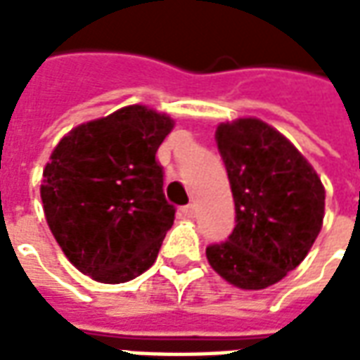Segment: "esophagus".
I'll return each instance as SVG.
<instances>
[{
  "mask_svg": "<svg viewBox=\"0 0 360 360\" xmlns=\"http://www.w3.org/2000/svg\"><path fill=\"white\" fill-rule=\"evenodd\" d=\"M181 214H183L185 218H193V216L196 214V206L195 204H187V206H183V208H181Z\"/></svg>",
  "mask_w": 360,
  "mask_h": 360,
  "instance_id": "obj_1",
  "label": "esophagus"
}]
</instances>
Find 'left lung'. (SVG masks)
<instances>
[{"mask_svg":"<svg viewBox=\"0 0 360 360\" xmlns=\"http://www.w3.org/2000/svg\"><path fill=\"white\" fill-rule=\"evenodd\" d=\"M216 142L235 200L227 241L206 247L231 285L266 289L309 255L324 219L326 193L312 165L285 136L252 117L221 123Z\"/></svg>","mask_w":360,"mask_h":360,"instance_id":"8db88e82","label":"left lung"}]
</instances>
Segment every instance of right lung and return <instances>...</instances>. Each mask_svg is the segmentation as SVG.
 Here are the masks:
<instances>
[{
    "mask_svg": "<svg viewBox=\"0 0 360 360\" xmlns=\"http://www.w3.org/2000/svg\"><path fill=\"white\" fill-rule=\"evenodd\" d=\"M173 119L129 105L63 136L44 169V214L69 262L102 283L154 264L175 206L156 152Z\"/></svg>",
    "mask_w": 360,
    "mask_h": 360,
    "instance_id": "right-lung-1",
    "label": "right lung"
}]
</instances>
